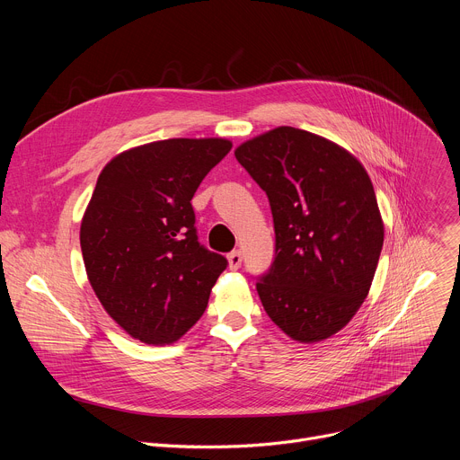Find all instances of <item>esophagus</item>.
I'll list each match as a JSON object with an SVG mask.
<instances>
[{
    "label": "esophagus",
    "mask_w": 460,
    "mask_h": 460,
    "mask_svg": "<svg viewBox=\"0 0 460 460\" xmlns=\"http://www.w3.org/2000/svg\"><path fill=\"white\" fill-rule=\"evenodd\" d=\"M227 260H229V268L231 270H238L242 266V252L240 251H231L227 254Z\"/></svg>",
    "instance_id": "esophagus-1"
}]
</instances>
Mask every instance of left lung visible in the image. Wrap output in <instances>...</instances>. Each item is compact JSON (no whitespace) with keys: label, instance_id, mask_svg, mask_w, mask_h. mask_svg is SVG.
Returning a JSON list of instances; mask_svg holds the SVG:
<instances>
[{"label":"left lung","instance_id":"8db88e82","mask_svg":"<svg viewBox=\"0 0 460 460\" xmlns=\"http://www.w3.org/2000/svg\"><path fill=\"white\" fill-rule=\"evenodd\" d=\"M234 156L273 215L275 258L256 277L261 305L295 341L332 337L367 296L384 243L367 172L348 151L295 127L252 138Z\"/></svg>","mask_w":460,"mask_h":460}]
</instances>
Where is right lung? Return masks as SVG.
Here are the masks:
<instances>
[{
    "mask_svg": "<svg viewBox=\"0 0 460 460\" xmlns=\"http://www.w3.org/2000/svg\"><path fill=\"white\" fill-rule=\"evenodd\" d=\"M222 138H172L121 153L102 171L80 243L105 311L146 344L199 320L227 258L199 242L192 196L231 151Z\"/></svg>",
    "mask_w": 460,
    "mask_h": 460,
    "instance_id": "1",
    "label": "right lung"
}]
</instances>
